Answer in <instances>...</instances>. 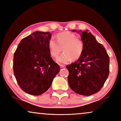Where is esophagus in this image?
I'll use <instances>...</instances> for the list:
<instances>
[{"instance_id": "34e87169", "label": "esophagus", "mask_w": 121, "mask_h": 121, "mask_svg": "<svg viewBox=\"0 0 121 121\" xmlns=\"http://www.w3.org/2000/svg\"><path fill=\"white\" fill-rule=\"evenodd\" d=\"M60 67L61 69H64V68H66V66L65 65H60Z\"/></svg>"}]
</instances>
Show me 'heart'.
Returning a JSON list of instances; mask_svg holds the SVG:
<instances>
[{"instance_id": "1", "label": "heart", "mask_w": 121, "mask_h": 121, "mask_svg": "<svg viewBox=\"0 0 121 121\" xmlns=\"http://www.w3.org/2000/svg\"><path fill=\"white\" fill-rule=\"evenodd\" d=\"M50 55L56 58L63 50L64 52L56 59L58 63L63 64L76 60L82 56L84 50V43L76 35L69 32H65L56 35V41L52 37L48 42Z\"/></svg>"}]
</instances>
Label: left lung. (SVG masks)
<instances>
[{
  "mask_svg": "<svg viewBox=\"0 0 121 121\" xmlns=\"http://www.w3.org/2000/svg\"><path fill=\"white\" fill-rule=\"evenodd\" d=\"M81 39L84 43L82 56L66 66L69 72L68 83L75 93L91 96L101 89L108 77L109 56L103 45L88 30L82 33Z\"/></svg>",
  "mask_w": 121,
  "mask_h": 121,
  "instance_id": "obj_1",
  "label": "left lung"
}]
</instances>
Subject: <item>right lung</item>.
I'll list each match as a JSON object with an SVG mask.
<instances>
[{
    "label": "right lung",
    "mask_w": 121,
    "mask_h": 121,
    "mask_svg": "<svg viewBox=\"0 0 121 121\" xmlns=\"http://www.w3.org/2000/svg\"><path fill=\"white\" fill-rule=\"evenodd\" d=\"M52 35L35 32L23 38L13 56V69L18 86L24 92L38 96L48 90L60 67L48 48Z\"/></svg>",
    "instance_id": "1"
}]
</instances>
